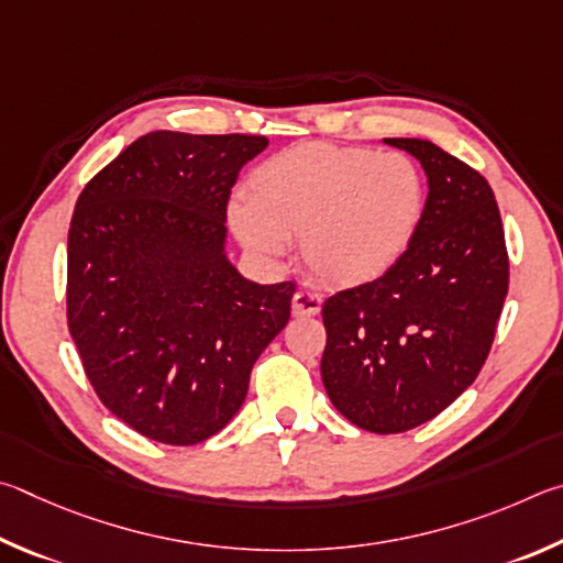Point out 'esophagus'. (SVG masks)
Here are the masks:
<instances>
[{
  "mask_svg": "<svg viewBox=\"0 0 563 563\" xmlns=\"http://www.w3.org/2000/svg\"><path fill=\"white\" fill-rule=\"evenodd\" d=\"M294 317H317L321 311V299L311 291H297L291 299Z\"/></svg>",
  "mask_w": 563,
  "mask_h": 563,
  "instance_id": "esophagus-1",
  "label": "esophagus"
}]
</instances>
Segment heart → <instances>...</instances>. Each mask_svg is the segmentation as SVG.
<instances>
[{
  "mask_svg": "<svg viewBox=\"0 0 563 563\" xmlns=\"http://www.w3.org/2000/svg\"><path fill=\"white\" fill-rule=\"evenodd\" d=\"M422 210L426 183L408 155L307 143L254 167L250 202L230 205V224L260 260H282L301 240L321 282L361 287L402 260Z\"/></svg>",
  "mask_w": 563,
  "mask_h": 563,
  "instance_id": "obj_1",
  "label": "heart"
}]
</instances>
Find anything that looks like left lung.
<instances>
[{"label": "left lung", "mask_w": 563, "mask_h": 563, "mask_svg": "<svg viewBox=\"0 0 563 563\" xmlns=\"http://www.w3.org/2000/svg\"><path fill=\"white\" fill-rule=\"evenodd\" d=\"M428 175V200L402 260L380 279L327 299L321 378L343 418L406 432L457 400L487 361L509 289L489 183L420 137H386Z\"/></svg>", "instance_id": "1"}]
</instances>
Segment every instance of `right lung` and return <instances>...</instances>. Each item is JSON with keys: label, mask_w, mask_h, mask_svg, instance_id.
Instances as JSON below:
<instances>
[{"label": "right lung", "mask_w": 563, "mask_h": 563, "mask_svg": "<svg viewBox=\"0 0 563 563\" xmlns=\"http://www.w3.org/2000/svg\"><path fill=\"white\" fill-rule=\"evenodd\" d=\"M266 145L264 135L153 131L78 195L68 331L103 406L155 442L220 432L289 323L294 282H250L227 256L230 192Z\"/></svg>", "instance_id": "add662e5"}]
</instances>
